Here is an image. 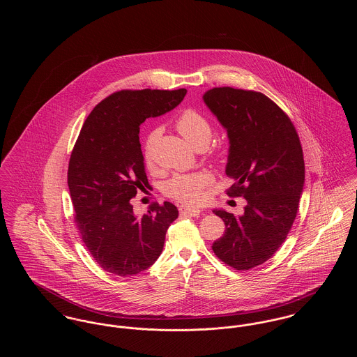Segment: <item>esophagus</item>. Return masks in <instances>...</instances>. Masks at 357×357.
I'll list each match as a JSON object with an SVG mask.
<instances>
[{"instance_id": "obj_1", "label": "esophagus", "mask_w": 357, "mask_h": 357, "mask_svg": "<svg viewBox=\"0 0 357 357\" xmlns=\"http://www.w3.org/2000/svg\"><path fill=\"white\" fill-rule=\"evenodd\" d=\"M179 213L182 215H190V217H198L201 214L199 208H194V207H181Z\"/></svg>"}]
</instances>
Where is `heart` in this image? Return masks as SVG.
Returning <instances> with one entry per match:
<instances>
[{
    "label": "heart",
    "mask_w": 357,
    "mask_h": 357,
    "mask_svg": "<svg viewBox=\"0 0 357 357\" xmlns=\"http://www.w3.org/2000/svg\"><path fill=\"white\" fill-rule=\"evenodd\" d=\"M175 130L182 135L187 143L201 150L206 147L213 135V127L208 119L195 109H185L174 121ZM159 137V131L153 130L144 139L143 153L147 165H153V149ZM211 178L206 172L175 175L165 186V192L178 202L198 204L204 201V187L208 186Z\"/></svg>",
    "instance_id": "heart-1"
}]
</instances>
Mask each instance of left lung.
Here are the masks:
<instances>
[{
	"mask_svg": "<svg viewBox=\"0 0 357 357\" xmlns=\"http://www.w3.org/2000/svg\"><path fill=\"white\" fill-rule=\"evenodd\" d=\"M204 102L227 131L225 171L236 181L227 194L248 202L238 217L214 210L226 230L213 252L229 266L249 271L268 261L291 229L305 181L303 147L288 115L261 92L213 88Z\"/></svg>",
	"mask_w": 357,
	"mask_h": 357,
	"instance_id": "left-lung-1",
	"label": "left lung"
}]
</instances>
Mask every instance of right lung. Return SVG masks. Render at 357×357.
I'll return each mask as SVG.
<instances>
[{"instance_id":"add662e5","label":"right lung","mask_w":357,"mask_h":357,"mask_svg":"<svg viewBox=\"0 0 357 357\" xmlns=\"http://www.w3.org/2000/svg\"><path fill=\"white\" fill-rule=\"evenodd\" d=\"M186 92L119 91L99 102L83 124L69 159V192L83 242L105 272L135 275L162 255L178 208L153 204L147 214H134L130 199L149 186L139 127L174 109Z\"/></svg>"}]
</instances>
